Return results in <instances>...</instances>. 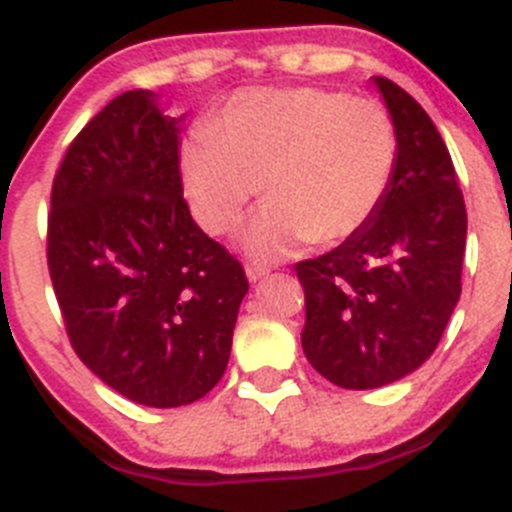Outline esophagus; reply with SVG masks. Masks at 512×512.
<instances>
[{
  "label": "esophagus",
  "instance_id": "esophagus-1",
  "mask_svg": "<svg viewBox=\"0 0 512 512\" xmlns=\"http://www.w3.org/2000/svg\"><path fill=\"white\" fill-rule=\"evenodd\" d=\"M246 274H248V282L256 284V282H261L264 277H269L271 269H269V266H261V264H248Z\"/></svg>",
  "mask_w": 512,
  "mask_h": 512
}]
</instances>
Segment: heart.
<instances>
[{
  "label": "heart",
  "instance_id": "heart-1",
  "mask_svg": "<svg viewBox=\"0 0 512 512\" xmlns=\"http://www.w3.org/2000/svg\"><path fill=\"white\" fill-rule=\"evenodd\" d=\"M397 151V125L379 99L312 87L253 92L184 143L182 187L200 228L228 235L261 182L269 205L246 246L279 256L359 233L390 189Z\"/></svg>",
  "mask_w": 512,
  "mask_h": 512
}]
</instances>
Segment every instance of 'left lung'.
Masks as SVG:
<instances>
[{
	"label": "left lung",
	"mask_w": 512,
	"mask_h": 512,
	"mask_svg": "<svg viewBox=\"0 0 512 512\" xmlns=\"http://www.w3.org/2000/svg\"><path fill=\"white\" fill-rule=\"evenodd\" d=\"M374 81L400 140L390 189L359 233L295 264L302 351L343 390L397 382L436 351L459 302L467 246V207L441 133L395 81Z\"/></svg>",
	"instance_id": "obj_1"
}]
</instances>
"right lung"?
<instances>
[{
	"instance_id": "1",
	"label": "right lung",
	"mask_w": 512,
	"mask_h": 512,
	"mask_svg": "<svg viewBox=\"0 0 512 512\" xmlns=\"http://www.w3.org/2000/svg\"><path fill=\"white\" fill-rule=\"evenodd\" d=\"M45 253L66 336L112 390L179 408L220 382L248 279L192 220L176 120L151 92L120 94L71 140Z\"/></svg>"
}]
</instances>
